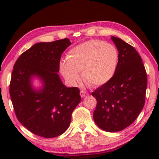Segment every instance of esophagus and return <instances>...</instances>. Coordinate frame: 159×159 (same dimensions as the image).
<instances>
[{
    "label": "esophagus",
    "instance_id": "esophagus-1",
    "mask_svg": "<svg viewBox=\"0 0 159 159\" xmlns=\"http://www.w3.org/2000/svg\"><path fill=\"white\" fill-rule=\"evenodd\" d=\"M80 95H81L82 98H84V97H87L88 95V93L86 92L85 90H82L80 91Z\"/></svg>",
    "mask_w": 159,
    "mask_h": 159
}]
</instances>
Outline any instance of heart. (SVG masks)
<instances>
[{
  "instance_id": "1",
  "label": "heart",
  "mask_w": 159,
  "mask_h": 159,
  "mask_svg": "<svg viewBox=\"0 0 159 159\" xmlns=\"http://www.w3.org/2000/svg\"><path fill=\"white\" fill-rule=\"evenodd\" d=\"M118 60V51L114 45L101 40H89L68 52L66 63H61L60 70L71 83L79 82L78 72L82 71V79L86 84L98 87L112 79L116 73Z\"/></svg>"
}]
</instances>
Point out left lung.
Listing matches in <instances>:
<instances>
[{
    "mask_svg": "<svg viewBox=\"0 0 159 159\" xmlns=\"http://www.w3.org/2000/svg\"><path fill=\"white\" fill-rule=\"evenodd\" d=\"M119 51L116 73L92 95L97 105L93 113L96 125L106 132L121 131L135 121L144 107L147 74L142 58L134 47L111 36Z\"/></svg>",
    "mask_w": 159,
    "mask_h": 159,
    "instance_id": "obj_1",
    "label": "left lung"
}]
</instances>
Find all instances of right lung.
Here are the masks:
<instances>
[{
	"mask_svg": "<svg viewBox=\"0 0 159 159\" xmlns=\"http://www.w3.org/2000/svg\"><path fill=\"white\" fill-rule=\"evenodd\" d=\"M70 45L68 38L36 43L19 56L14 66L9 93L16 118L28 130L43 138L64 133L81 101L80 89L66 88L57 73L61 54ZM33 75L43 81V88L39 91L31 87Z\"/></svg>",
	"mask_w": 159,
	"mask_h": 159,
	"instance_id": "right-lung-1",
	"label": "right lung"
}]
</instances>
